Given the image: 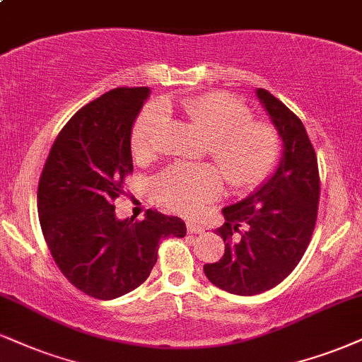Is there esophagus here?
<instances>
[{
  "label": "esophagus",
  "mask_w": 362,
  "mask_h": 362,
  "mask_svg": "<svg viewBox=\"0 0 362 362\" xmlns=\"http://www.w3.org/2000/svg\"><path fill=\"white\" fill-rule=\"evenodd\" d=\"M186 228H188V233H203V228L198 225V223L188 221L186 223Z\"/></svg>",
  "instance_id": "34e87169"
}]
</instances>
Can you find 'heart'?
I'll return each mask as SVG.
<instances>
[{
    "instance_id": "obj_1",
    "label": "heart",
    "mask_w": 362,
    "mask_h": 362,
    "mask_svg": "<svg viewBox=\"0 0 362 362\" xmlns=\"http://www.w3.org/2000/svg\"><path fill=\"white\" fill-rule=\"evenodd\" d=\"M181 112L209 139V154L230 188L248 191L260 186L274 173L280 159L282 141L274 124L252 119L243 102L225 93H206L181 104ZM168 127L166 105L151 104L136 119L131 149L136 160L158 153ZM158 199L173 211L194 215L223 191V177L211 164L177 163L156 177Z\"/></svg>"
}]
</instances>
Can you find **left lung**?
I'll return each mask as SVG.
<instances>
[{
  "label": "left lung",
  "instance_id": "obj_1",
  "mask_svg": "<svg viewBox=\"0 0 362 362\" xmlns=\"http://www.w3.org/2000/svg\"><path fill=\"white\" fill-rule=\"evenodd\" d=\"M257 95L284 141L279 169L243 202L223 208L216 230L225 253L203 267L208 280L235 296H257L292 274L309 247L319 209L317 156L302 120L265 88Z\"/></svg>",
  "mask_w": 362,
  "mask_h": 362
}]
</instances>
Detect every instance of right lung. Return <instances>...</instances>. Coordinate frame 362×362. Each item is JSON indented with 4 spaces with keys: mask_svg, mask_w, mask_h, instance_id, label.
I'll use <instances>...</instances> for the list:
<instances>
[{
    "mask_svg": "<svg viewBox=\"0 0 362 362\" xmlns=\"http://www.w3.org/2000/svg\"><path fill=\"white\" fill-rule=\"evenodd\" d=\"M147 87H119L83 105L58 132L38 181V218L57 267L87 296L132 292L158 262L159 242L182 238L181 218L147 209L142 221L115 218L132 174L131 131Z\"/></svg>",
    "mask_w": 362,
    "mask_h": 362,
    "instance_id": "add662e5",
    "label": "right lung"
}]
</instances>
